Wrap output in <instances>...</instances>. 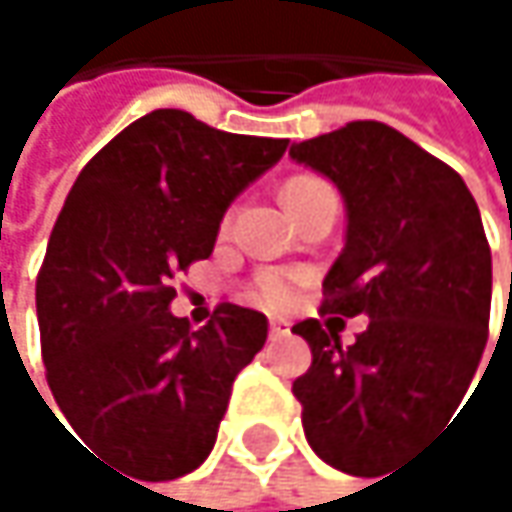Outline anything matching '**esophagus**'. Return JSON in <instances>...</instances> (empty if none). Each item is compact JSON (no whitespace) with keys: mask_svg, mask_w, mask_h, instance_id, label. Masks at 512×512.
<instances>
[{"mask_svg":"<svg viewBox=\"0 0 512 512\" xmlns=\"http://www.w3.org/2000/svg\"><path fill=\"white\" fill-rule=\"evenodd\" d=\"M290 335V323L287 320H269V338L272 341H281Z\"/></svg>","mask_w":512,"mask_h":512,"instance_id":"obj_1","label":"esophagus"}]
</instances>
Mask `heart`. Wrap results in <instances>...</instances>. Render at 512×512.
Returning a JSON list of instances; mask_svg holds the SVG:
<instances>
[{
  "label": "heart",
  "instance_id": "1",
  "mask_svg": "<svg viewBox=\"0 0 512 512\" xmlns=\"http://www.w3.org/2000/svg\"><path fill=\"white\" fill-rule=\"evenodd\" d=\"M314 183H323V180H314V177H296L287 183V189H305V186H314ZM284 189V192H287ZM296 287H299V275L293 272H263L257 275L255 287H252V299L263 308H287L296 296Z\"/></svg>",
  "mask_w": 512,
  "mask_h": 512
}]
</instances>
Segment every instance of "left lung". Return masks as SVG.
Returning <instances> with one entry per match:
<instances>
[{
  "mask_svg": "<svg viewBox=\"0 0 512 512\" xmlns=\"http://www.w3.org/2000/svg\"><path fill=\"white\" fill-rule=\"evenodd\" d=\"M290 156L329 177L347 210L323 314L370 320L350 347L329 323H296L311 367L293 394L311 451L364 477L457 412L486 347L492 255L460 174L394 127L353 121Z\"/></svg>",
  "mask_w": 512,
  "mask_h": 512,
  "instance_id": "obj_1",
  "label": "left lung"
}]
</instances>
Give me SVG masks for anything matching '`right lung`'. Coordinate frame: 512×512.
Listing matches in <instances>:
<instances>
[{
    "instance_id": "right-lung-1",
    "label": "right lung",
    "mask_w": 512,
    "mask_h": 512,
    "mask_svg": "<svg viewBox=\"0 0 512 512\" xmlns=\"http://www.w3.org/2000/svg\"><path fill=\"white\" fill-rule=\"evenodd\" d=\"M287 139L213 130L156 109L76 177L38 275L52 397L103 460L136 480H174L210 457L237 373L263 350L260 311L219 305L192 329L171 278L213 255L234 198Z\"/></svg>"
}]
</instances>
